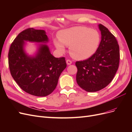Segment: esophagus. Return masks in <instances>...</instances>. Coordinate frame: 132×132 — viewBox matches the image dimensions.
I'll return each mask as SVG.
<instances>
[{
    "mask_svg": "<svg viewBox=\"0 0 132 132\" xmlns=\"http://www.w3.org/2000/svg\"><path fill=\"white\" fill-rule=\"evenodd\" d=\"M66 62H67V65H70L72 63V62H71V61H70V60H69V59H67Z\"/></svg>",
    "mask_w": 132,
    "mask_h": 132,
    "instance_id": "esophagus-1",
    "label": "esophagus"
}]
</instances>
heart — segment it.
Listing matches in <instances>:
<instances>
[{"label": "heart", "instance_id": "heart-1", "mask_svg": "<svg viewBox=\"0 0 132 132\" xmlns=\"http://www.w3.org/2000/svg\"><path fill=\"white\" fill-rule=\"evenodd\" d=\"M54 44L60 53L65 52V46H69V52L73 58L84 60L97 51L101 42L100 34L97 30L82 26L69 28L62 31Z\"/></svg>", "mask_w": 132, "mask_h": 132}]
</instances>
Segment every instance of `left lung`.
<instances>
[{
  "instance_id": "left-lung-1",
  "label": "left lung",
  "mask_w": 132,
  "mask_h": 132,
  "mask_svg": "<svg viewBox=\"0 0 132 132\" xmlns=\"http://www.w3.org/2000/svg\"><path fill=\"white\" fill-rule=\"evenodd\" d=\"M101 40L97 51L93 56L76 62L78 85L87 92L105 88L112 80L118 68L119 47L117 39L107 28L98 25Z\"/></svg>"
}]
</instances>
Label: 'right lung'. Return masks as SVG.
I'll return each mask as SVG.
<instances>
[{
	"label": "right lung",
	"mask_w": 132,
	"mask_h": 132,
	"mask_svg": "<svg viewBox=\"0 0 132 132\" xmlns=\"http://www.w3.org/2000/svg\"><path fill=\"white\" fill-rule=\"evenodd\" d=\"M25 41L43 43L39 44L38 52L30 56L24 50ZM48 38L45 30L29 28L20 33L10 47L8 62L14 80L26 93L43 97L56 87L58 79L67 67L64 57L55 58L45 43Z\"/></svg>",
	"instance_id": "right-lung-1"
}]
</instances>
